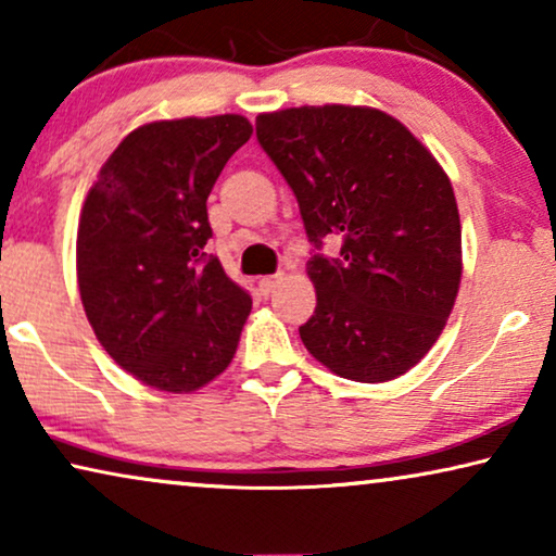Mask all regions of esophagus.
<instances>
[{"label":"esophagus","instance_id":"esophagus-1","mask_svg":"<svg viewBox=\"0 0 556 556\" xmlns=\"http://www.w3.org/2000/svg\"><path fill=\"white\" fill-rule=\"evenodd\" d=\"M280 280H283V276H263L261 280H257V286H261V293L270 295L278 288Z\"/></svg>","mask_w":556,"mask_h":556}]
</instances>
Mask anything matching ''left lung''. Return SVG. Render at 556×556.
Instances as JSON below:
<instances>
[{
  "mask_svg": "<svg viewBox=\"0 0 556 556\" xmlns=\"http://www.w3.org/2000/svg\"><path fill=\"white\" fill-rule=\"evenodd\" d=\"M257 141L293 189L311 255L316 311L301 341L352 382H390L430 352L463 276L453 185L420 139L369 105L261 113Z\"/></svg>",
  "mask_w": 556,
  "mask_h": 556,
  "instance_id": "1",
  "label": "left lung"
}]
</instances>
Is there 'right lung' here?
<instances>
[{"instance_id": "obj_1", "label": "right lung", "mask_w": 556, "mask_h": 556, "mask_svg": "<svg viewBox=\"0 0 556 556\" xmlns=\"http://www.w3.org/2000/svg\"><path fill=\"white\" fill-rule=\"evenodd\" d=\"M250 134L238 113L151 121L105 159L83 202V308L111 359L159 392L202 390L238 352L253 301L204 248L207 197Z\"/></svg>"}]
</instances>
